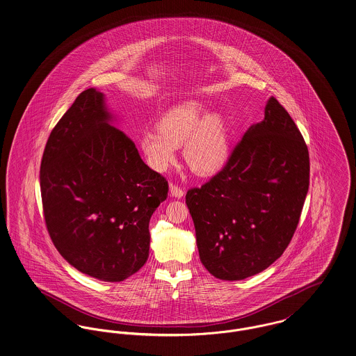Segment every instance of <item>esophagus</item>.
Listing matches in <instances>:
<instances>
[{
	"label": "esophagus",
	"instance_id": "1",
	"mask_svg": "<svg viewBox=\"0 0 356 356\" xmlns=\"http://www.w3.org/2000/svg\"><path fill=\"white\" fill-rule=\"evenodd\" d=\"M184 194H185V191L181 189V188H178L177 185H174V184H170V195L171 197H175V198H182L184 197Z\"/></svg>",
	"mask_w": 356,
	"mask_h": 356
}]
</instances>
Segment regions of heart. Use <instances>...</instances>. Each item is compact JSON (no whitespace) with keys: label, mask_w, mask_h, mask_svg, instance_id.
<instances>
[{"label":"heart","mask_w":356,"mask_h":356,"mask_svg":"<svg viewBox=\"0 0 356 356\" xmlns=\"http://www.w3.org/2000/svg\"><path fill=\"white\" fill-rule=\"evenodd\" d=\"M205 101L191 99L172 106L158 120V129H144L138 147L145 163L166 171L175 162L177 147L184 144V159L198 175H213L231 155V128L220 112H209Z\"/></svg>","instance_id":"1"}]
</instances>
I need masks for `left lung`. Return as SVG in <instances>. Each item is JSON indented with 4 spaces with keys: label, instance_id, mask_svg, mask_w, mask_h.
I'll return each mask as SVG.
<instances>
[{
    "label": "left lung",
    "instance_id": "8db88e82",
    "mask_svg": "<svg viewBox=\"0 0 356 356\" xmlns=\"http://www.w3.org/2000/svg\"><path fill=\"white\" fill-rule=\"evenodd\" d=\"M308 189V147L270 97L225 167L186 194L201 263L224 281L266 270L294 235Z\"/></svg>",
    "mask_w": 356,
    "mask_h": 356
}]
</instances>
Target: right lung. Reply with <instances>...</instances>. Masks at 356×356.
<instances>
[{
	"label": "right lung",
	"instance_id": "right-lung-1",
	"mask_svg": "<svg viewBox=\"0 0 356 356\" xmlns=\"http://www.w3.org/2000/svg\"><path fill=\"white\" fill-rule=\"evenodd\" d=\"M116 120L104 93L82 92L52 129L40 166L54 245L78 271L104 282H121L144 266L149 218L168 191Z\"/></svg>",
	"mask_w": 356,
	"mask_h": 356
}]
</instances>
